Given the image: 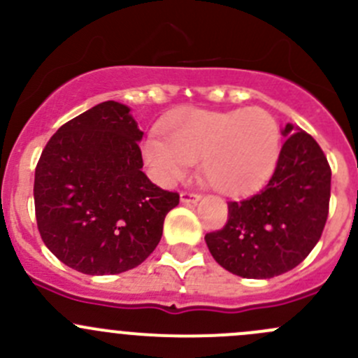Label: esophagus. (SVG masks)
Listing matches in <instances>:
<instances>
[{
    "instance_id": "34e87169",
    "label": "esophagus",
    "mask_w": 358,
    "mask_h": 358,
    "mask_svg": "<svg viewBox=\"0 0 358 358\" xmlns=\"http://www.w3.org/2000/svg\"><path fill=\"white\" fill-rule=\"evenodd\" d=\"M199 199H201L199 194H194V192H182V194H180V201H182L183 204H196V202Z\"/></svg>"
}]
</instances>
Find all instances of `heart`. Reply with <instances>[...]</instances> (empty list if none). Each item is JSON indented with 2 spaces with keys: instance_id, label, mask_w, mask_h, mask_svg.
<instances>
[{
  "instance_id": "obj_1",
  "label": "heart",
  "mask_w": 358,
  "mask_h": 358,
  "mask_svg": "<svg viewBox=\"0 0 358 358\" xmlns=\"http://www.w3.org/2000/svg\"><path fill=\"white\" fill-rule=\"evenodd\" d=\"M150 133L143 161L161 185H171L199 161L201 176L225 196H243L262 187L275 169L280 129L263 109H183Z\"/></svg>"
}]
</instances>
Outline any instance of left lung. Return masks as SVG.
<instances>
[{"label": "left lung", "instance_id": "obj_1", "mask_svg": "<svg viewBox=\"0 0 358 358\" xmlns=\"http://www.w3.org/2000/svg\"><path fill=\"white\" fill-rule=\"evenodd\" d=\"M275 171L252 197L229 202L222 230L206 234L218 265L244 279H272L298 266L319 243L331 197V168L319 143L286 124Z\"/></svg>", "mask_w": 358, "mask_h": 358}]
</instances>
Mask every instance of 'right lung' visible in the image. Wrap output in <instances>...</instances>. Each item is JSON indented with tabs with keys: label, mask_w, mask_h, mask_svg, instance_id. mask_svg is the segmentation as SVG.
I'll return each mask as SVG.
<instances>
[{
	"label": "right lung",
	"mask_w": 358,
	"mask_h": 358,
	"mask_svg": "<svg viewBox=\"0 0 358 358\" xmlns=\"http://www.w3.org/2000/svg\"><path fill=\"white\" fill-rule=\"evenodd\" d=\"M143 131L124 103L102 102L50 138L34 175L43 243L86 275L138 266L156 249L180 196L142 171Z\"/></svg>",
	"instance_id": "obj_1"
}]
</instances>
